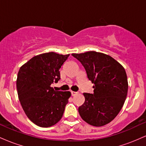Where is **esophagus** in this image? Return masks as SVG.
Returning <instances> with one entry per match:
<instances>
[{
	"mask_svg": "<svg viewBox=\"0 0 146 146\" xmlns=\"http://www.w3.org/2000/svg\"><path fill=\"white\" fill-rule=\"evenodd\" d=\"M77 94H78V93L77 92H75V91H71V95L72 96H75Z\"/></svg>",
	"mask_w": 146,
	"mask_h": 146,
	"instance_id": "34e87169",
	"label": "esophagus"
}]
</instances>
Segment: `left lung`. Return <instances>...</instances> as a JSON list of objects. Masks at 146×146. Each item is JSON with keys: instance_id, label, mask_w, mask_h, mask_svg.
<instances>
[{"instance_id": "left-lung-1", "label": "left lung", "mask_w": 146, "mask_h": 146, "mask_svg": "<svg viewBox=\"0 0 146 146\" xmlns=\"http://www.w3.org/2000/svg\"><path fill=\"white\" fill-rule=\"evenodd\" d=\"M86 70L94 84L93 94L83 93L85 102L79 107L82 119L88 124L100 127L108 124L118 115L128 93L125 71L111 56L94 51L72 53Z\"/></svg>"}]
</instances>
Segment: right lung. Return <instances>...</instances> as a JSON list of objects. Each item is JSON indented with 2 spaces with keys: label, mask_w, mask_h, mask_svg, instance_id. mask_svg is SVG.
Segmentation results:
<instances>
[{
  "label": "right lung",
  "mask_w": 146,
  "mask_h": 146,
  "mask_svg": "<svg viewBox=\"0 0 146 146\" xmlns=\"http://www.w3.org/2000/svg\"><path fill=\"white\" fill-rule=\"evenodd\" d=\"M69 54L42 53L20 68L16 80L23 109L33 123L42 128L56 124L62 117L71 93L55 90L51 84L60 79L59 69Z\"/></svg>",
  "instance_id": "obj_1"
}]
</instances>
